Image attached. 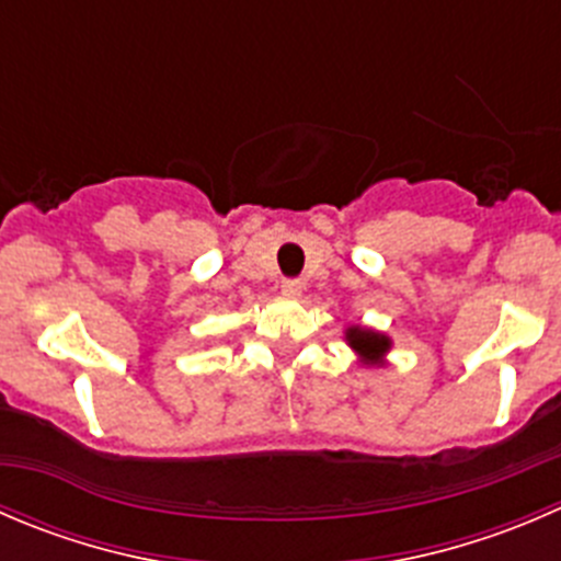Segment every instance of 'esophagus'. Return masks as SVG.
Segmentation results:
<instances>
[{"instance_id": "34e87169", "label": "esophagus", "mask_w": 561, "mask_h": 561, "mask_svg": "<svg viewBox=\"0 0 561 561\" xmlns=\"http://www.w3.org/2000/svg\"><path fill=\"white\" fill-rule=\"evenodd\" d=\"M301 282L298 279H282V285H279V290L285 293V296H290V298H298L301 296Z\"/></svg>"}]
</instances>
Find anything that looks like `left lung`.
Here are the masks:
<instances>
[{
	"label": "left lung",
	"instance_id": "obj_1",
	"mask_svg": "<svg viewBox=\"0 0 561 561\" xmlns=\"http://www.w3.org/2000/svg\"><path fill=\"white\" fill-rule=\"evenodd\" d=\"M345 342L364 367H383L386 353L391 351V336L383 334V331L369 329V325H347Z\"/></svg>",
	"mask_w": 561,
	"mask_h": 561
}]
</instances>
